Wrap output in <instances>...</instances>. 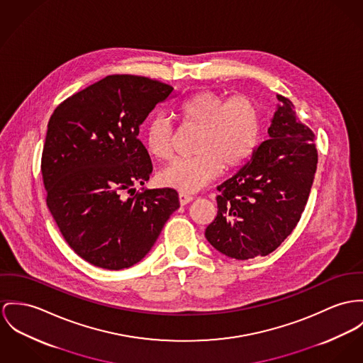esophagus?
<instances>
[{
	"label": "esophagus",
	"instance_id": "1",
	"mask_svg": "<svg viewBox=\"0 0 363 363\" xmlns=\"http://www.w3.org/2000/svg\"><path fill=\"white\" fill-rule=\"evenodd\" d=\"M178 197H179V204L181 206H185V204H188L194 200V196L188 195V194H179Z\"/></svg>",
	"mask_w": 363,
	"mask_h": 363
}]
</instances>
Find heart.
<instances>
[{
  "label": "heart",
  "mask_w": 363,
  "mask_h": 363,
  "mask_svg": "<svg viewBox=\"0 0 363 363\" xmlns=\"http://www.w3.org/2000/svg\"><path fill=\"white\" fill-rule=\"evenodd\" d=\"M184 125L200 131L195 142V156L177 157L163 168L159 184L182 192H196L214 181L223 168L245 166L257 150L262 116L258 104L245 94L229 98L216 91H200L177 106ZM147 153L167 159L174 145V128L166 114H153L143 130Z\"/></svg>",
  "instance_id": "heart-1"
}]
</instances>
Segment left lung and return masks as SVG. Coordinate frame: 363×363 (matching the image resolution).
<instances>
[{"label": "left lung", "instance_id": "left-lung-1", "mask_svg": "<svg viewBox=\"0 0 363 363\" xmlns=\"http://www.w3.org/2000/svg\"><path fill=\"white\" fill-rule=\"evenodd\" d=\"M278 111L250 162L217 189V217L206 228L213 247L235 259L277 250L307 206L318 164L315 135L293 104L277 95Z\"/></svg>", "mask_w": 363, "mask_h": 363}]
</instances>
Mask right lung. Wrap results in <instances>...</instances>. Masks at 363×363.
I'll use <instances>...</instances> for the list:
<instances>
[{"instance_id": "add662e5", "label": "right lung", "mask_w": 363, "mask_h": 363, "mask_svg": "<svg viewBox=\"0 0 363 363\" xmlns=\"http://www.w3.org/2000/svg\"><path fill=\"white\" fill-rule=\"evenodd\" d=\"M172 89L112 74L65 99L48 121L41 156L47 206L67 245L95 267L140 262L179 207L175 189L134 188L153 169L140 125Z\"/></svg>"}]
</instances>
